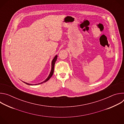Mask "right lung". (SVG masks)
<instances>
[{"mask_svg":"<svg viewBox=\"0 0 124 124\" xmlns=\"http://www.w3.org/2000/svg\"><path fill=\"white\" fill-rule=\"evenodd\" d=\"M57 55H56L55 56V57H54V58L52 59V62H51V71L50 72V74L49 75V76H48V77L44 80L43 81V82H41V83H38V84H29L28 83H27V82H24L23 81L24 83L27 84V85H38V84H42L43 83H44L46 81H47V80H48L50 78L52 77V76L53 75V74H54V65H55V63L57 60Z\"/></svg>","mask_w":124,"mask_h":124,"instance_id":"right-lung-1","label":"right lung"}]
</instances>
